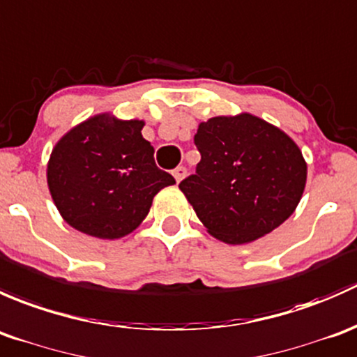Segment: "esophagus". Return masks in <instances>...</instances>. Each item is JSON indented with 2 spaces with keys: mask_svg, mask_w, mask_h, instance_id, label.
<instances>
[{
  "mask_svg": "<svg viewBox=\"0 0 357 357\" xmlns=\"http://www.w3.org/2000/svg\"><path fill=\"white\" fill-rule=\"evenodd\" d=\"M187 175V168L185 167H177L174 170V177H175V180H177V182H180V180H183V177H185Z\"/></svg>",
  "mask_w": 357,
  "mask_h": 357,
  "instance_id": "obj_1",
  "label": "esophagus"
}]
</instances>
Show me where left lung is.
Masks as SVG:
<instances>
[{
  "label": "left lung",
  "instance_id": "1",
  "mask_svg": "<svg viewBox=\"0 0 357 357\" xmlns=\"http://www.w3.org/2000/svg\"><path fill=\"white\" fill-rule=\"evenodd\" d=\"M196 174L180 190L213 237L245 244L280 227L299 204L306 161L285 132L249 113L199 123Z\"/></svg>",
  "mask_w": 357,
  "mask_h": 357
}]
</instances>
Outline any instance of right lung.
<instances>
[{
  "instance_id": "add662e5",
  "label": "right lung",
  "mask_w": 357,
  "mask_h": 357,
  "mask_svg": "<svg viewBox=\"0 0 357 357\" xmlns=\"http://www.w3.org/2000/svg\"><path fill=\"white\" fill-rule=\"evenodd\" d=\"M142 127V120L98 115L58 141L47 185L68 225L98 238H120L141 225L153 197L175 183L154 163Z\"/></svg>"
}]
</instances>
